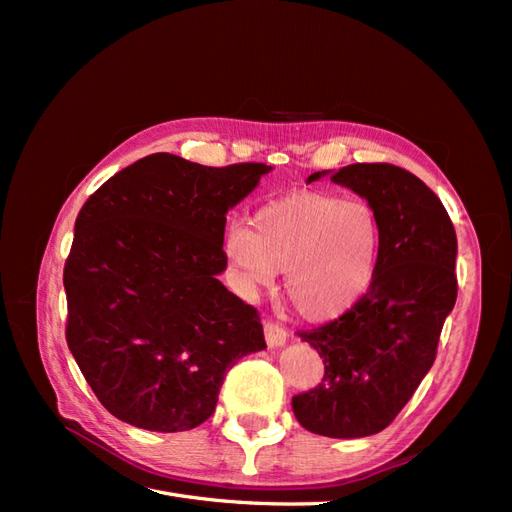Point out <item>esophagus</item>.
Segmentation results:
<instances>
[{"mask_svg": "<svg viewBox=\"0 0 512 512\" xmlns=\"http://www.w3.org/2000/svg\"><path fill=\"white\" fill-rule=\"evenodd\" d=\"M286 337H288V331L282 327L280 322L265 320V339H267V344H269L271 348L284 346V344H286Z\"/></svg>", "mask_w": 512, "mask_h": 512, "instance_id": "esophagus-1", "label": "esophagus"}]
</instances>
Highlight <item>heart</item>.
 <instances>
[{
  "instance_id": "b5f03b06",
  "label": "heart",
  "mask_w": 512,
  "mask_h": 512,
  "mask_svg": "<svg viewBox=\"0 0 512 512\" xmlns=\"http://www.w3.org/2000/svg\"><path fill=\"white\" fill-rule=\"evenodd\" d=\"M382 226L363 198L301 192L258 209L252 230L228 228L224 254L245 288L269 286L286 271L290 303L309 320L344 314L376 273Z\"/></svg>"
}]
</instances>
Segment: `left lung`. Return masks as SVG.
I'll list each match as a JSON object with an SVG mask.
<instances>
[{"label": "left lung", "instance_id": "obj_1", "mask_svg": "<svg viewBox=\"0 0 512 512\" xmlns=\"http://www.w3.org/2000/svg\"><path fill=\"white\" fill-rule=\"evenodd\" d=\"M331 181L376 209L382 243L363 297L339 318L299 331L318 350L324 376L292 397V412L318 436L365 438L395 421L436 361L457 301V235L440 198L406 168L350 164Z\"/></svg>", "mask_w": 512, "mask_h": 512}]
</instances>
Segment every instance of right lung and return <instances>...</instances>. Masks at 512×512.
Returning <instances> with one entry per match:
<instances>
[{
    "label": "right lung",
    "instance_id": "right-lung-1",
    "mask_svg": "<svg viewBox=\"0 0 512 512\" xmlns=\"http://www.w3.org/2000/svg\"><path fill=\"white\" fill-rule=\"evenodd\" d=\"M271 166L153 153L87 198L64 267L66 342L100 404L149 431H188L226 371L267 348L258 309L226 290V213Z\"/></svg>",
    "mask_w": 512,
    "mask_h": 512
}]
</instances>
